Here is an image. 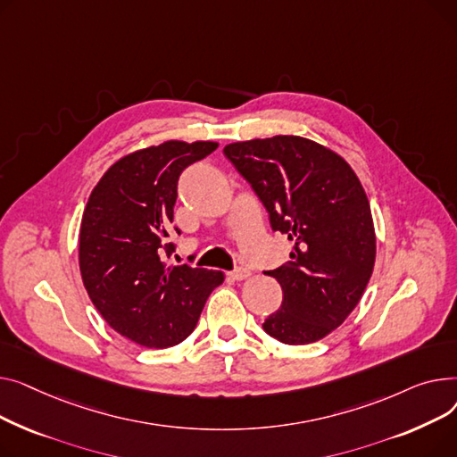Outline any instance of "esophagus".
<instances>
[{"label":"esophagus","instance_id":"34e87169","mask_svg":"<svg viewBox=\"0 0 457 457\" xmlns=\"http://www.w3.org/2000/svg\"><path fill=\"white\" fill-rule=\"evenodd\" d=\"M247 277H251V270L245 265H239L234 271L228 273V278H232V280H245Z\"/></svg>","mask_w":457,"mask_h":457}]
</instances>
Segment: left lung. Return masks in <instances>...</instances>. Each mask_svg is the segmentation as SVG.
<instances>
[{
    "mask_svg": "<svg viewBox=\"0 0 457 457\" xmlns=\"http://www.w3.org/2000/svg\"><path fill=\"white\" fill-rule=\"evenodd\" d=\"M293 244L273 271L282 306L262 325L286 345L315 343L336 330L367 287L377 256L372 216L356 173L334 151L301 137L236 142L223 149Z\"/></svg>",
    "mask_w": 457,
    "mask_h": 457,
    "instance_id": "left-lung-1",
    "label": "left lung"
}]
</instances>
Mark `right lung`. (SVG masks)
I'll list each match as a JSON object with an SVG mask.
<instances>
[{"label": "right lung", "mask_w": 457, "mask_h": 457, "mask_svg": "<svg viewBox=\"0 0 457 457\" xmlns=\"http://www.w3.org/2000/svg\"><path fill=\"white\" fill-rule=\"evenodd\" d=\"M218 149L216 142H166L121 160L94 187L80 221L79 265L103 319L147 348L179 345L197 327L221 271L162 260L180 173Z\"/></svg>", "instance_id": "obj_1"}]
</instances>
